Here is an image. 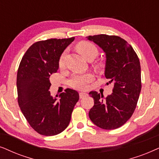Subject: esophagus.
I'll return each mask as SVG.
<instances>
[{
    "instance_id": "obj_1",
    "label": "esophagus",
    "mask_w": 159,
    "mask_h": 159,
    "mask_svg": "<svg viewBox=\"0 0 159 159\" xmlns=\"http://www.w3.org/2000/svg\"><path fill=\"white\" fill-rule=\"evenodd\" d=\"M87 94H86V93H85V92H80L79 93V97H80V98H84V97H86V96H87Z\"/></svg>"
}]
</instances>
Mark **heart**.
I'll list each match as a JSON object with an SVG mask.
<instances>
[{
    "mask_svg": "<svg viewBox=\"0 0 159 159\" xmlns=\"http://www.w3.org/2000/svg\"><path fill=\"white\" fill-rule=\"evenodd\" d=\"M78 52L86 60H94L98 54V50L96 46L89 42H81L77 46ZM66 52H64L60 56L59 60V65L60 67H64ZM93 80V75L90 73L77 74L73 75L70 80V85L78 89H85L88 84Z\"/></svg>",
    "mask_w": 159,
    "mask_h": 159,
    "instance_id": "obj_1",
    "label": "heart"
}]
</instances>
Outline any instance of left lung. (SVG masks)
<instances>
[{
  "instance_id": "1",
  "label": "left lung",
  "mask_w": 159,
  "mask_h": 159,
  "mask_svg": "<svg viewBox=\"0 0 159 159\" xmlns=\"http://www.w3.org/2000/svg\"><path fill=\"white\" fill-rule=\"evenodd\" d=\"M105 54V76L114 84L107 97L97 92H89L94 104L89 116L95 125L103 129H115L131 118L141 91V67L138 57L125 40L116 35L87 36Z\"/></svg>"
}]
</instances>
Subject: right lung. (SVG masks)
<instances>
[{"label":"right lung","mask_w":159,"mask_h":159,"mask_svg":"<svg viewBox=\"0 0 159 159\" xmlns=\"http://www.w3.org/2000/svg\"><path fill=\"white\" fill-rule=\"evenodd\" d=\"M75 38L52 39L33 43L23 56L16 78L18 103L31 127L40 134L54 136L69 125L79 99L75 90L67 89L53 97L49 77L59 69V60Z\"/></svg>","instance_id":"right-lung-1"}]
</instances>
